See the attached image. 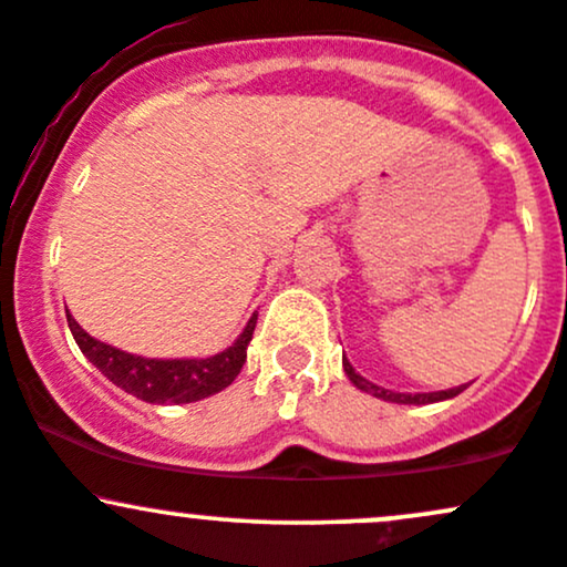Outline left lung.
<instances>
[{"mask_svg": "<svg viewBox=\"0 0 567 567\" xmlns=\"http://www.w3.org/2000/svg\"><path fill=\"white\" fill-rule=\"evenodd\" d=\"M343 370H347L349 381L354 383L357 389H362V392L379 396V400H386V402H400V405H429V402H440V400H451V396L461 394L466 389L464 386H455V389H445V392H426V394H400V392H389V389L383 386H375V383H370L368 379H362L360 373H357L354 368H351V362L343 357Z\"/></svg>", "mask_w": 567, "mask_h": 567, "instance_id": "left-lung-1", "label": "left lung"}]
</instances>
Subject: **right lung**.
<instances>
[{"instance_id":"add662e5","label":"right lung","mask_w":567,"mask_h":567,"mask_svg":"<svg viewBox=\"0 0 567 567\" xmlns=\"http://www.w3.org/2000/svg\"><path fill=\"white\" fill-rule=\"evenodd\" d=\"M66 320L76 347L109 381L152 405H184V402L205 400L237 379L247 360V343L256 330L258 315L250 317L229 349L205 360H148V357L127 354L84 333L71 315H66Z\"/></svg>"}]
</instances>
